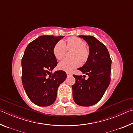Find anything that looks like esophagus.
Listing matches in <instances>:
<instances>
[{
	"label": "esophagus",
	"mask_w": 133,
	"mask_h": 133,
	"mask_svg": "<svg viewBox=\"0 0 133 133\" xmlns=\"http://www.w3.org/2000/svg\"><path fill=\"white\" fill-rule=\"evenodd\" d=\"M67 75L69 77V76H70L71 75V74L70 73H68V72H67Z\"/></svg>",
	"instance_id": "esophagus-1"
}]
</instances>
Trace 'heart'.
<instances>
[{"instance_id":"1","label":"heart","mask_w":133,"mask_h":133,"mask_svg":"<svg viewBox=\"0 0 133 133\" xmlns=\"http://www.w3.org/2000/svg\"><path fill=\"white\" fill-rule=\"evenodd\" d=\"M86 43L77 37H69L67 40L66 45L63 40H60L53 49L55 57L58 60H61L66 56L67 50H74L72 53V57L66 58L60 62L58 67L60 70L67 72H70L73 69L80 66L82 61L85 62L89 56V50L86 47Z\"/></svg>"}]
</instances>
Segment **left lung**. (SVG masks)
<instances>
[{"label": "left lung", "mask_w": 133, "mask_h": 133, "mask_svg": "<svg viewBox=\"0 0 133 133\" xmlns=\"http://www.w3.org/2000/svg\"><path fill=\"white\" fill-rule=\"evenodd\" d=\"M79 37L88 43L90 53L85 64L78 69L88 75L89 78L73 75L76 83L72 85L73 97L77 104L88 107L101 100L109 85L111 60L106 47L96 38L92 36Z\"/></svg>", "instance_id": "8db88e82"}]
</instances>
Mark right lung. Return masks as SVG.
Instances as JSON below:
<instances>
[{
	"label": "right lung",
	"mask_w": 133,
	"mask_h": 133,
	"mask_svg": "<svg viewBox=\"0 0 133 133\" xmlns=\"http://www.w3.org/2000/svg\"><path fill=\"white\" fill-rule=\"evenodd\" d=\"M64 36H42L29 43L22 59V81L28 97L34 104L49 106L55 102L58 87L66 80L63 70L52 73L57 62L55 45Z\"/></svg>",
	"instance_id": "1"
}]
</instances>
